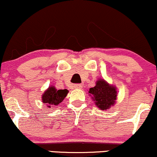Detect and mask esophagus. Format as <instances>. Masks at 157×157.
I'll return each mask as SVG.
<instances>
[{
    "label": "esophagus",
    "mask_w": 157,
    "mask_h": 157,
    "mask_svg": "<svg viewBox=\"0 0 157 157\" xmlns=\"http://www.w3.org/2000/svg\"><path fill=\"white\" fill-rule=\"evenodd\" d=\"M82 84H75L74 86H73V88L74 89H82Z\"/></svg>",
    "instance_id": "1"
}]
</instances>
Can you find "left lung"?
Returning <instances> with one entry per match:
<instances>
[{
	"mask_svg": "<svg viewBox=\"0 0 157 157\" xmlns=\"http://www.w3.org/2000/svg\"><path fill=\"white\" fill-rule=\"evenodd\" d=\"M89 95L101 110H107L115 104L117 91L115 85L109 84L103 78H99L95 82L94 87L90 88Z\"/></svg>",
	"mask_w": 157,
	"mask_h": 157,
	"instance_id": "obj_1",
	"label": "left lung"
}]
</instances>
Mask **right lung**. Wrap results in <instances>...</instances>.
Wrapping results in <instances>:
<instances>
[{
    "label": "right lung",
    "mask_w": 157,
    "mask_h": 157,
    "mask_svg": "<svg viewBox=\"0 0 157 157\" xmlns=\"http://www.w3.org/2000/svg\"><path fill=\"white\" fill-rule=\"evenodd\" d=\"M68 93L69 91L67 89L57 90L54 86L51 85L42 95V102L49 108L56 106L63 101Z\"/></svg>",
    "instance_id": "obj_1"
}]
</instances>
